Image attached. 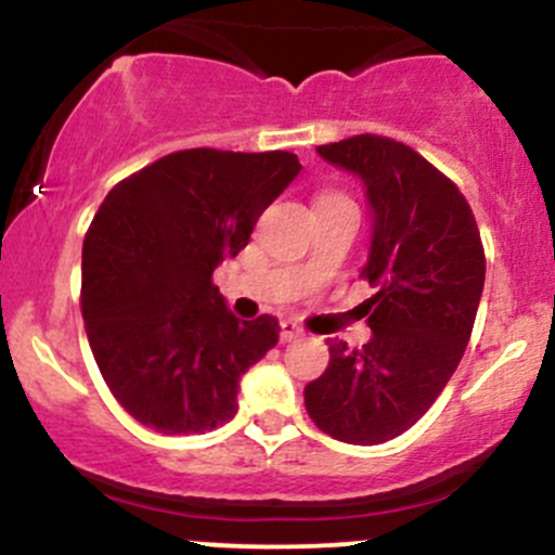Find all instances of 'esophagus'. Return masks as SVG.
<instances>
[{"instance_id":"34e87169","label":"esophagus","mask_w":555,"mask_h":555,"mask_svg":"<svg viewBox=\"0 0 555 555\" xmlns=\"http://www.w3.org/2000/svg\"><path fill=\"white\" fill-rule=\"evenodd\" d=\"M279 338H282V344H289V340H295V338H300V335H304V330L298 327V324L293 322V319H284L282 324H279Z\"/></svg>"}]
</instances>
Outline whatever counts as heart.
<instances>
[{
  "instance_id": "heart-1",
  "label": "heart",
  "mask_w": 555,
  "mask_h": 555,
  "mask_svg": "<svg viewBox=\"0 0 555 555\" xmlns=\"http://www.w3.org/2000/svg\"><path fill=\"white\" fill-rule=\"evenodd\" d=\"M322 201H349V198H346V195H338V193H330V195H322V198H319V204H322Z\"/></svg>"
}]
</instances>
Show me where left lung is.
Masks as SVG:
<instances>
[{"mask_svg": "<svg viewBox=\"0 0 555 555\" xmlns=\"http://www.w3.org/2000/svg\"><path fill=\"white\" fill-rule=\"evenodd\" d=\"M365 182L373 209L360 306L373 330L362 349L327 340L330 365L306 386V411L330 438L376 446L411 429L456 371L486 279L467 198L408 144L376 133L317 147Z\"/></svg>", "mask_w": 555, "mask_h": 555, "instance_id": "left-lung-1", "label": "left lung"}]
</instances>
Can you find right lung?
<instances>
[{
  "label": "right lung",
  "instance_id": "1",
  "mask_svg": "<svg viewBox=\"0 0 555 555\" xmlns=\"http://www.w3.org/2000/svg\"><path fill=\"white\" fill-rule=\"evenodd\" d=\"M304 169L295 153L179 150L117 182L82 242V319L115 400L164 435L236 416L238 382L279 340L228 311L211 273Z\"/></svg>",
  "mask_w": 555,
  "mask_h": 555
}]
</instances>
